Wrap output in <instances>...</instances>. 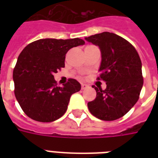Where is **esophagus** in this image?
Listing matches in <instances>:
<instances>
[{
  "label": "esophagus",
  "mask_w": 158,
  "mask_h": 158,
  "mask_svg": "<svg viewBox=\"0 0 158 158\" xmlns=\"http://www.w3.org/2000/svg\"><path fill=\"white\" fill-rule=\"evenodd\" d=\"M88 84H81V88H82V89H87V88H88Z\"/></svg>",
  "instance_id": "esophagus-1"
}]
</instances>
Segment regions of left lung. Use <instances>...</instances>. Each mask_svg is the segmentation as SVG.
<instances>
[{"label": "left lung", "mask_w": 158, "mask_h": 158, "mask_svg": "<svg viewBox=\"0 0 158 158\" xmlns=\"http://www.w3.org/2000/svg\"><path fill=\"white\" fill-rule=\"evenodd\" d=\"M98 46L102 61L98 79L106 89L93 86L96 98L88 103L92 115L102 120H115L125 115L137 102L143 84L142 63L137 51L125 38L103 32L85 38Z\"/></svg>", "instance_id": "1"}]
</instances>
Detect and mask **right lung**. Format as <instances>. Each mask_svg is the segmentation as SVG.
<instances>
[{
    "instance_id": "1",
    "label": "right lung",
    "mask_w": 158,
    "mask_h": 158,
    "mask_svg": "<svg viewBox=\"0 0 158 158\" xmlns=\"http://www.w3.org/2000/svg\"><path fill=\"white\" fill-rule=\"evenodd\" d=\"M80 38L39 39L29 43L19 54L13 71L15 95L23 112L40 122H52L64 115L72 94L81 85L69 79L57 86L53 74L64 67L67 52L84 45Z\"/></svg>"
}]
</instances>
